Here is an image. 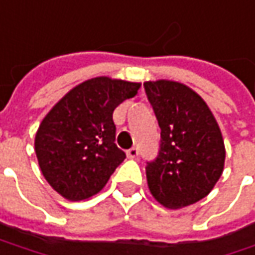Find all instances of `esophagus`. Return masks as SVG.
<instances>
[{"label": "esophagus", "mask_w": 255, "mask_h": 255, "mask_svg": "<svg viewBox=\"0 0 255 255\" xmlns=\"http://www.w3.org/2000/svg\"><path fill=\"white\" fill-rule=\"evenodd\" d=\"M128 158H137L138 157V148L137 147H131L127 151Z\"/></svg>", "instance_id": "34e87169"}]
</instances>
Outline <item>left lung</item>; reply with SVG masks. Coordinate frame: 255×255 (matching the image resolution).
<instances>
[{
    "label": "left lung",
    "mask_w": 255,
    "mask_h": 255,
    "mask_svg": "<svg viewBox=\"0 0 255 255\" xmlns=\"http://www.w3.org/2000/svg\"><path fill=\"white\" fill-rule=\"evenodd\" d=\"M144 89L161 129L157 157L145 166L148 189L170 209L196 203L224 170L225 145L217 120L183 83L145 82Z\"/></svg>",
    "instance_id": "1"
}]
</instances>
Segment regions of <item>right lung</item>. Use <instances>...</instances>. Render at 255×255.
<instances>
[{
  "mask_svg": "<svg viewBox=\"0 0 255 255\" xmlns=\"http://www.w3.org/2000/svg\"><path fill=\"white\" fill-rule=\"evenodd\" d=\"M140 83L99 76L75 86L44 117L36 134L38 166L69 201L88 199L107 185L126 153L115 144L114 110Z\"/></svg>",
  "mask_w": 255,
  "mask_h": 255,
  "instance_id": "add662e5",
  "label": "right lung"
}]
</instances>
